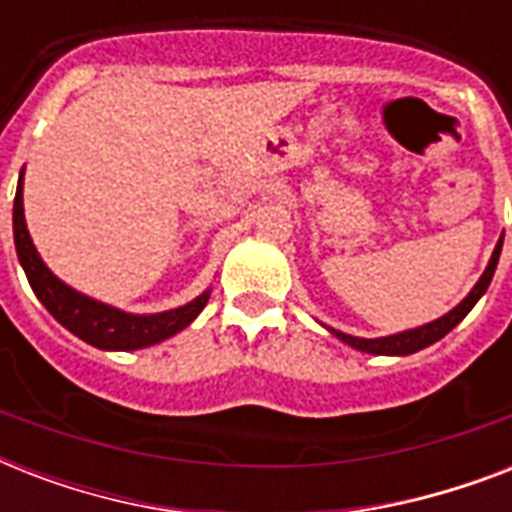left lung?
I'll use <instances>...</instances> for the list:
<instances>
[{
  "mask_svg": "<svg viewBox=\"0 0 512 512\" xmlns=\"http://www.w3.org/2000/svg\"><path fill=\"white\" fill-rule=\"evenodd\" d=\"M500 252H502V239L497 241V247L492 252V260L486 265L484 276L478 279V284L470 289V295L462 300L457 308L441 316V319L430 321L425 327H417V329H409V332H398V335H390V337H377V340H364V337H353V335H342L337 329H329L337 340L348 342L350 348L356 350H364V353H374V356H409V353H417V350L428 348L433 342H438L444 335H449L457 324H460L465 316L470 313V308L481 300L489 284H492V276H494V268L500 263Z\"/></svg>",
  "mask_w": 512,
  "mask_h": 512,
  "instance_id": "8db88e82",
  "label": "left lung"
}]
</instances>
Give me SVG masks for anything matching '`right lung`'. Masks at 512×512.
<instances>
[{"mask_svg": "<svg viewBox=\"0 0 512 512\" xmlns=\"http://www.w3.org/2000/svg\"><path fill=\"white\" fill-rule=\"evenodd\" d=\"M12 233H15L18 260L23 265V271H26L34 295L42 300L44 308L68 332H74L76 337H82L84 342H90L100 350H135L167 340V337L177 335L180 329L188 327L209 300V292H204V295H199L183 308H175V311L135 316V313H124L119 308L98 303V300H92V297L63 284L42 263L34 241L28 236L26 217H23V172H20L15 204H12Z\"/></svg>", "mask_w": 512, "mask_h": 512, "instance_id": "1", "label": "right lung"}]
</instances>
